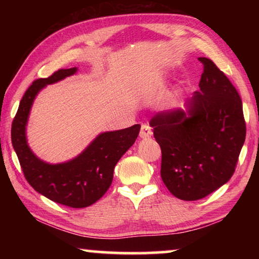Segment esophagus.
Returning a JSON list of instances; mask_svg holds the SVG:
<instances>
[{
    "mask_svg": "<svg viewBox=\"0 0 259 259\" xmlns=\"http://www.w3.org/2000/svg\"><path fill=\"white\" fill-rule=\"evenodd\" d=\"M153 135V131H152V128L148 124H143L142 125V129H140V133H139V136L140 138L143 139H147L152 137Z\"/></svg>",
    "mask_w": 259,
    "mask_h": 259,
    "instance_id": "obj_1",
    "label": "esophagus"
}]
</instances>
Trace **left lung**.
<instances>
[{
	"label": "left lung",
	"mask_w": 259,
	"mask_h": 259,
	"mask_svg": "<svg viewBox=\"0 0 259 259\" xmlns=\"http://www.w3.org/2000/svg\"><path fill=\"white\" fill-rule=\"evenodd\" d=\"M185 109L157 112L150 125L161 147V178L184 201L203 199L230 181L245 139L242 102L212 60Z\"/></svg>",
	"instance_id": "1"
}]
</instances>
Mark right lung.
<instances>
[{
  "label": "right lung",
  "mask_w": 259,
  "mask_h": 259,
  "mask_svg": "<svg viewBox=\"0 0 259 259\" xmlns=\"http://www.w3.org/2000/svg\"><path fill=\"white\" fill-rule=\"evenodd\" d=\"M76 72V67L59 69L48 78H38L32 83L20 100L12 122L11 140L25 178L35 191L57 203L85 208L97 202L107 192L113 181L114 168L134 145L140 124L99 134L84 151L63 163H48L35 155L26 136L34 99L47 84L64 80Z\"/></svg>",
  "instance_id": "obj_1"
}]
</instances>
